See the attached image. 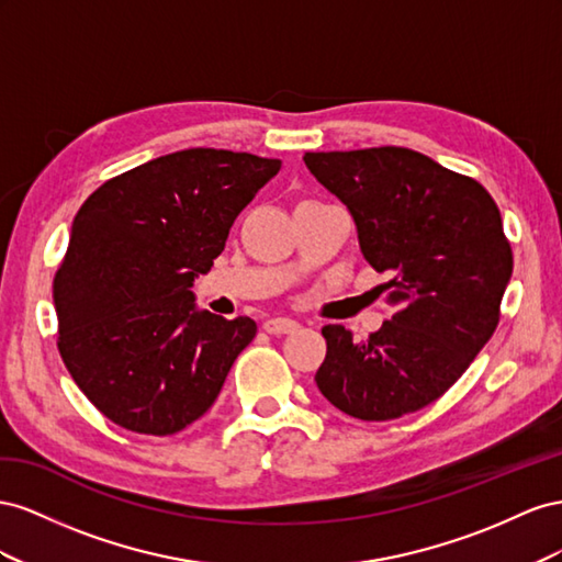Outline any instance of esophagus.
Returning <instances> with one entry per match:
<instances>
[{
	"label": "esophagus",
	"instance_id": "esophagus-1",
	"mask_svg": "<svg viewBox=\"0 0 562 562\" xmlns=\"http://www.w3.org/2000/svg\"><path fill=\"white\" fill-rule=\"evenodd\" d=\"M263 329L268 334H290V331L299 329V323L290 317H270L263 323Z\"/></svg>",
	"mask_w": 562,
	"mask_h": 562
}]
</instances>
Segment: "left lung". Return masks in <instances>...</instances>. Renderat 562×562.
Masks as SVG:
<instances>
[{
    "instance_id": "left-lung-1",
    "label": "left lung",
    "mask_w": 562,
    "mask_h": 562,
    "mask_svg": "<svg viewBox=\"0 0 562 562\" xmlns=\"http://www.w3.org/2000/svg\"><path fill=\"white\" fill-rule=\"evenodd\" d=\"M303 162L346 204L364 261L389 272L381 290L395 311L367 341L323 327L319 393L362 422L430 405L499 323L513 272L499 206L477 181L409 148L306 153Z\"/></svg>"
}]
</instances>
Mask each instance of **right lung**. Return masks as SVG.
Returning <instances> with one entry per match:
<instances>
[{
    "label": "right lung",
    "mask_w": 562,
    "mask_h": 562,
    "mask_svg": "<svg viewBox=\"0 0 562 562\" xmlns=\"http://www.w3.org/2000/svg\"><path fill=\"white\" fill-rule=\"evenodd\" d=\"M280 167L188 148L115 176L79 206L54 280L58 350L110 422L171 436L214 405L256 323L200 311L192 284Z\"/></svg>",
    "instance_id": "1"
}]
</instances>
